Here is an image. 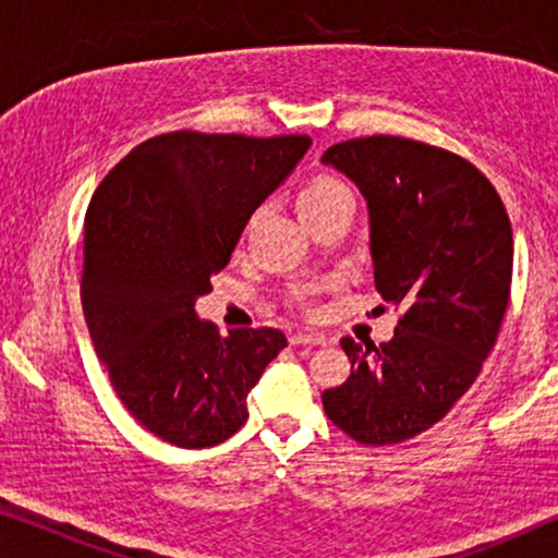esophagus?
<instances>
[{"label": "esophagus", "mask_w": 558, "mask_h": 558, "mask_svg": "<svg viewBox=\"0 0 558 558\" xmlns=\"http://www.w3.org/2000/svg\"><path fill=\"white\" fill-rule=\"evenodd\" d=\"M289 342L292 345H325L323 335H312V332H292L289 335Z\"/></svg>", "instance_id": "esophagus-1"}]
</instances>
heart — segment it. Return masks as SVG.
Wrapping results in <instances>:
<instances>
[{
	"label": "heart",
	"mask_w": 558,
	"mask_h": 558,
	"mask_svg": "<svg viewBox=\"0 0 558 558\" xmlns=\"http://www.w3.org/2000/svg\"><path fill=\"white\" fill-rule=\"evenodd\" d=\"M340 197H353L345 182L332 178V174H315V178L304 182V187L300 190V197H296V205H300V213L304 218L310 216V213L327 208V205L340 201ZM292 296L300 307H307V292H304V289H296Z\"/></svg>",
	"instance_id": "1"
}]
</instances>
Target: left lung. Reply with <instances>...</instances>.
I'll use <instances>...</instances> for the list:
<instances>
[{"label":"left lung","instance_id":"left-lung-1","mask_svg":"<svg viewBox=\"0 0 558 558\" xmlns=\"http://www.w3.org/2000/svg\"><path fill=\"white\" fill-rule=\"evenodd\" d=\"M323 162L368 203L373 281L401 310L378 348L340 340L350 376L323 407L350 439L399 445L449 414L495 348L513 279L510 218L475 165L432 144L373 134L332 144Z\"/></svg>","mask_w":558,"mask_h":558}]
</instances>
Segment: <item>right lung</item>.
<instances>
[{"instance_id": "obj_1", "label": "right lung", "mask_w": 558, "mask_h": 558, "mask_svg": "<svg viewBox=\"0 0 558 558\" xmlns=\"http://www.w3.org/2000/svg\"><path fill=\"white\" fill-rule=\"evenodd\" d=\"M310 144L304 134H159L90 197L81 269L90 340L129 414L174 447L233 437L248 418V391L287 348L274 327L220 338L195 300Z\"/></svg>"}]
</instances>
